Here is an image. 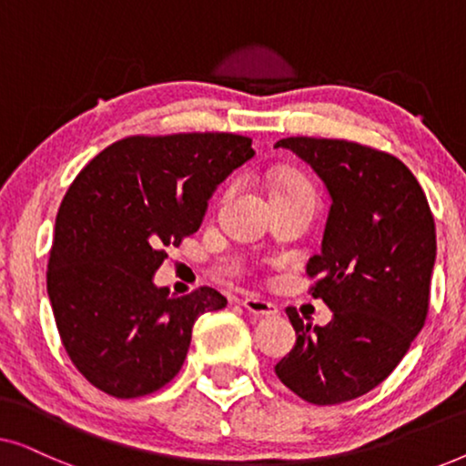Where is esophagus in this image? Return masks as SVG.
<instances>
[{
  "mask_svg": "<svg viewBox=\"0 0 466 466\" xmlns=\"http://www.w3.org/2000/svg\"><path fill=\"white\" fill-rule=\"evenodd\" d=\"M241 305H244V309L248 311V314H252V316L271 318V316L278 314L276 305H273L271 301H265V299H260L257 295H248L244 301H241Z\"/></svg>",
  "mask_w": 466,
  "mask_h": 466,
  "instance_id": "34e87169",
  "label": "esophagus"
}]
</instances>
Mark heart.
I'll return each mask as SVG.
<instances>
[{"label":"heart","instance_id":"heart-1","mask_svg":"<svg viewBox=\"0 0 466 466\" xmlns=\"http://www.w3.org/2000/svg\"><path fill=\"white\" fill-rule=\"evenodd\" d=\"M301 184H305L303 180H299V177L295 176H286V177H279V180L276 182V187L273 188H284V187H301Z\"/></svg>","mask_w":466,"mask_h":466}]
</instances>
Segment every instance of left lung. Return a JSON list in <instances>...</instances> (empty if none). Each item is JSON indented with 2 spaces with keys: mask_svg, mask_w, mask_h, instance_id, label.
Segmentation results:
<instances>
[{
  "mask_svg": "<svg viewBox=\"0 0 466 466\" xmlns=\"http://www.w3.org/2000/svg\"><path fill=\"white\" fill-rule=\"evenodd\" d=\"M330 199L320 252L308 273L327 327L286 309L295 348L276 365L284 386L314 405L362 397L403 360L429 311L437 235L424 190L397 157L346 139L286 137Z\"/></svg>",
  "mask_w": 466,
  "mask_h": 466,
  "instance_id": "obj_1",
  "label": "left lung"
}]
</instances>
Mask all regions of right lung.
I'll list each match as a JSON object with an SVG mask.
<instances>
[{
    "mask_svg": "<svg viewBox=\"0 0 466 466\" xmlns=\"http://www.w3.org/2000/svg\"><path fill=\"white\" fill-rule=\"evenodd\" d=\"M257 155L233 133L127 137L80 171L56 214L46 273L56 329L76 369L116 399L163 388L187 359L197 318L227 299L155 284L163 248L199 231L208 201Z\"/></svg>",
    "mask_w": 466,
    "mask_h": 466,
    "instance_id": "obj_1",
    "label": "right lung"
}]
</instances>
